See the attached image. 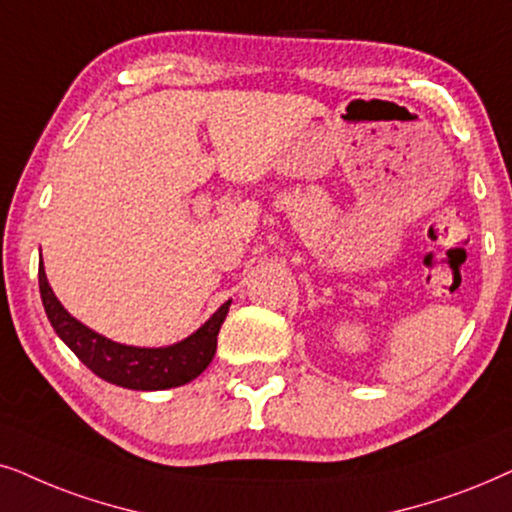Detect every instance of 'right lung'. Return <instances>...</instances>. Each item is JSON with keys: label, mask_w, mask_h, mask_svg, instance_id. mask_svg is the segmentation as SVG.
Listing matches in <instances>:
<instances>
[{"label": "right lung", "mask_w": 512, "mask_h": 512, "mask_svg": "<svg viewBox=\"0 0 512 512\" xmlns=\"http://www.w3.org/2000/svg\"><path fill=\"white\" fill-rule=\"evenodd\" d=\"M39 292L46 316L53 330L70 346L74 356L84 363L100 379L133 391H163V388L185 386L210 365L217 349V335L227 318L231 306L224 302L199 330L182 339V342L147 349V346H128L112 342L86 327L72 316L58 297L53 295L49 278H46L44 262H39Z\"/></svg>", "instance_id": "add662e5"}]
</instances>
